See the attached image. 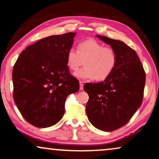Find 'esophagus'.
Masks as SVG:
<instances>
[{
	"label": "esophagus",
	"instance_id": "esophagus-1",
	"mask_svg": "<svg viewBox=\"0 0 159 159\" xmlns=\"http://www.w3.org/2000/svg\"><path fill=\"white\" fill-rule=\"evenodd\" d=\"M83 89H84L83 82L80 81V90H83Z\"/></svg>",
	"mask_w": 159,
	"mask_h": 159
}]
</instances>
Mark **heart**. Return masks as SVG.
<instances>
[{
  "label": "heart",
  "instance_id": "obj_1",
  "mask_svg": "<svg viewBox=\"0 0 159 159\" xmlns=\"http://www.w3.org/2000/svg\"><path fill=\"white\" fill-rule=\"evenodd\" d=\"M116 61V51L112 47L104 46L93 39L80 43L77 51L70 48L66 53V65L71 71L77 70L84 64L83 68L75 73L81 80H104L114 71Z\"/></svg>",
  "mask_w": 159,
  "mask_h": 159
}]
</instances>
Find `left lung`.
<instances>
[{
    "label": "left lung",
    "instance_id": "8db88e82",
    "mask_svg": "<svg viewBox=\"0 0 159 159\" xmlns=\"http://www.w3.org/2000/svg\"><path fill=\"white\" fill-rule=\"evenodd\" d=\"M115 50L112 73L99 83H87L86 114L97 129L111 132L125 126L142 104L145 73L136 52L121 40L96 35Z\"/></svg>",
    "mask_w": 159,
    "mask_h": 159
}]
</instances>
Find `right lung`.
<instances>
[{"mask_svg": "<svg viewBox=\"0 0 159 159\" xmlns=\"http://www.w3.org/2000/svg\"><path fill=\"white\" fill-rule=\"evenodd\" d=\"M76 32L41 39L21 52L13 69L15 103L27 121L36 127H51L64 114L69 94L79 81L71 75L66 53Z\"/></svg>", "mask_w": 159, "mask_h": 159, "instance_id": "1", "label": "right lung"}]
</instances>
